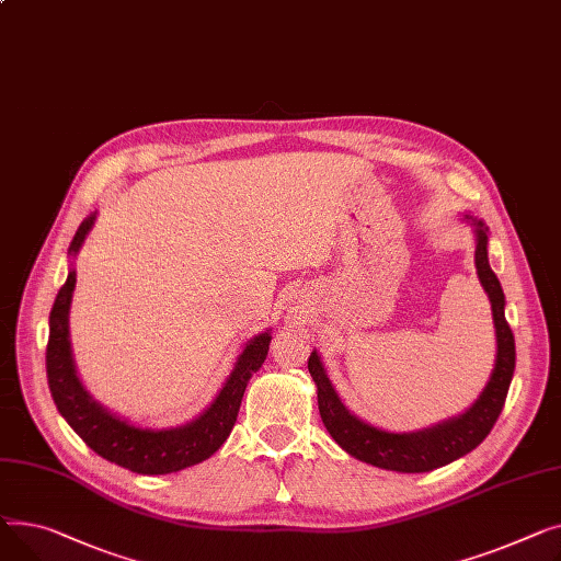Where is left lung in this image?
<instances>
[{
    "instance_id": "obj_1",
    "label": "left lung",
    "mask_w": 561,
    "mask_h": 561,
    "mask_svg": "<svg viewBox=\"0 0 561 561\" xmlns=\"http://www.w3.org/2000/svg\"><path fill=\"white\" fill-rule=\"evenodd\" d=\"M476 226V270L478 278L491 301L493 325H496V365L482 389L480 399L459 416H453L433 427L416 433H387L357 419L340 401L337 391L328 378L323 362L317 351L308 357V369L317 385L319 414L331 437L359 462L399 473H425L455 462L457 457L471 453L491 433L493 423L501 416L507 389L514 376L516 348L512 328L505 319V294L501 280L489 267L486 257V226L467 215Z\"/></svg>"
}]
</instances>
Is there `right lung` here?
<instances>
[{"mask_svg":"<svg viewBox=\"0 0 561 561\" xmlns=\"http://www.w3.org/2000/svg\"><path fill=\"white\" fill-rule=\"evenodd\" d=\"M96 215L81 221L70 244L75 257L90 233ZM77 285V272L70 270L68 280L58 289L49 312V342H47V382L51 399L70 423L72 431L108 462L142 476H164L208 459L238 421L240 403L251 376L267 357L272 333H260L240 353L233 371L210 403V408L194 421L179 427H140L96 403L81 385L70 346V304Z\"/></svg>","mask_w":561,"mask_h":561,"instance_id":"add662e5","label":"right lung"}]
</instances>
